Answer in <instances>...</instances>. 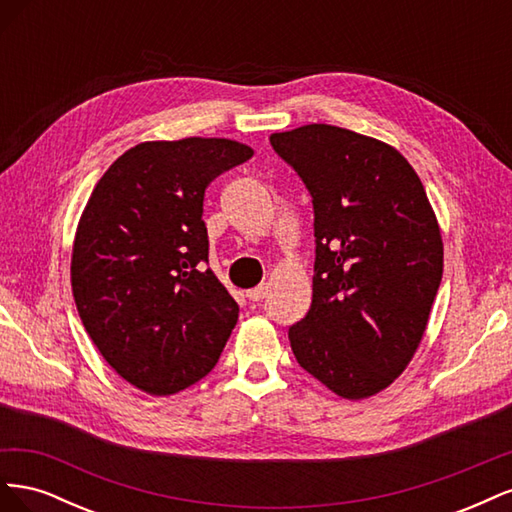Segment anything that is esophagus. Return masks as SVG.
Here are the masks:
<instances>
[{
    "instance_id": "34e87169",
    "label": "esophagus",
    "mask_w": 512,
    "mask_h": 512,
    "mask_svg": "<svg viewBox=\"0 0 512 512\" xmlns=\"http://www.w3.org/2000/svg\"><path fill=\"white\" fill-rule=\"evenodd\" d=\"M269 294V288L265 286V284H260V286H256V288H252V290H247V294L245 297L250 299V301H254V303H258V301H262Z\"/></svg>"
}]
</instances>
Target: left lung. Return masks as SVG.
<instances>
[{
    "label": "left lung",
    "instance_id": "8db88e82",
    "mask_svg": "<svg viewBox=\"0 0 512 512\" xmlns=\"http://www.w3.org/2000/svg\"><path fill=\"white\" fill-rule=\"evenodd\" d=\"M271 147L314 205L312 307L290 348L339 397L376 395L421 344L442 280L423 183L391 145L327 123L271 134Z\"/></svg>",
    "mask_w": 512,
    "mask_h": 512
}]
</instances>
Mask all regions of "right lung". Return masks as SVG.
I'll return each mask as SVG.
<instances>
[{"mask_svg":"<svg viewBox=\"0 0 512 512\" xmlns=\"http://www.w3.org/2000/svg\"><path fill=\"white\" fill-rule=\"evenodd\" d=\"M254 151L228 138L141 143L89 196L72 250L83 327L117 374L149 395L203 380L239 305L209 265L207 185Z\"/></svg>","mask_w":512,"mask_h":512,"instance_id":"1","label":"right lung"}]
</instances>
